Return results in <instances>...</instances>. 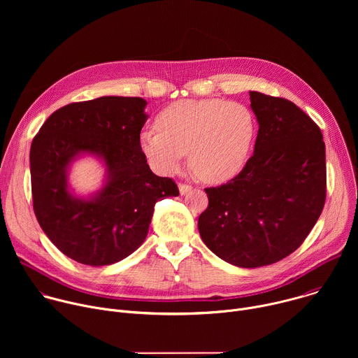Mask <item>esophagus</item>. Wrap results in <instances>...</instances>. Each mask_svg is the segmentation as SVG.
Returning a JSON list of instances; mask_svg holds the SVG:
<instances>
[{"label": "esophagus", "instance_id": "1", "mask_svg": "<svg viewBox=\"0 0 358 358\" xmlns=\"http://www.w3.org/2000/svg\"><path fill=\"white\" fill-rule=\"evenodd\" d=\"M178 189H180V194H181V195H185L187 192H189V191L192 189V187H191V185H187V184H180V185H178Z\"/></svg>", "mask_w": 358, "mask_h": 358}]
</instances>
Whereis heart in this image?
<instances>
[{"instance_id": "1", "label": "heart", "mask_w": 358, "mask_h": 358, "mask_svg": "<svg viewBox=\"0 0 358 358\" xmlns=\"http://www.w3.org/2000/svg\"><path fill=\"white\" fill-rule=\"evenodd\" d=\"M159 129L140 133V148L157 173L178 171L189 151V164L210 184L236 177L253 144L255 117L239 101L222 99L177 100L157 116Z\"/></svg>"}]
</instances>
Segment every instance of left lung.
<instances>
[{
  "label": "left lung",
  "mask_w": 358,
  "mask_h": 358,
  "mask_svg": "<svg viewBox=\"0 0 358 358\" xmlns=\"http://www.w3.org/2000/svg\"><path fill=\"white\" fill-rule=\"evenodd\" d=\"M259 130L253 156L227 184L206 188L199 235L239 268L272 265L294 252L326 201V147L319 126L293 101L249 92Z\"/></svg>",
  "instance_id": "1"
}]
</instances>
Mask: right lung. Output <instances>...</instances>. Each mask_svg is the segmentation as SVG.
Returning a JSON list of instances; mask_svg holds the SVG:
<instances>
[{
    "mask_svg": "<svg viewBox=\"0 0 358 358\" xmlns=\"http://www.w3.org/2000/svg\"><path fill=\"white\" fill-rule=\"evenodd\" d=\"M141 97L103 96L66 105L50 115L29 152L35 217L68 258L89 266L116 264L145 239L156 202L177 196L140 148L147 120ZM83 154L104 162L106 184L85 199L69 188L70 164Z\"/></svg>",
    "mask_w": 358,
    "mask_h": 358,
    "instance_id": "right-lung-1",
    "label": "right lung"
}]
</instances>
